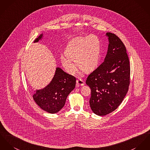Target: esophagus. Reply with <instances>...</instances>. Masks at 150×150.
<instances>
[{
  "label": "esophagus",
  "mask_w": 150,
  "mask_h": 150,
  "mask_svg": "<svg viewBox=\"0 0 150 150\" xmlns=\"http://www.w3.org/2000/svg\"><path fill=\"white\" fill-rule=\"evenodd\" d=\"M84 85V81H83L81 79H78L76 80V86H81Z\"/></svg>",
  "instance_id": "34e87169"
}]
</instances>
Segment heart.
Returning a JSON list of instances; mask_svg holds the SVG:
<instances>
[{
  "label": "heart",
  "instance_id": "obj_1",
  "mask_svg": "<svg viewBox=\"0 0 150 150\" xmlns=\"http://www.w3.org/2000/svg\"><path fill=\"white\" fill-rule=\"evenodd\" d=\"M101 43L99 38L94 35L78 37L72 39L66 48V54L60 55V61L65 69L74 74L78 67L84 72L95 69L99 62Z\"/></svg>",
  "mask_w": 150,
  "mask_h": 150
}]
</instances>
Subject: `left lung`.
I'll use <instances>...</instances> for the list:
<instances>
[{
  "mask_svg": "<svg viewBox=\"0 0 150 150\" xmlns=\"http://www.w3.org/2000/svg\"><path fill=\"white\" fill-rule=\"evenodd\" d=\"M106 35L109 45L104 61L86 81L91 91L90 107L99 116L106 115L119 107L127 94L130 79L126 47L115 34L107 33Z\"/></svg>",
  "mask_w": 150,
  "mask_h": 150,
  "instance_id": "1",
  "label": "left lung"
}]
</instances>
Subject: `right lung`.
Here are the masks:
<instances>
[{"label": "right lung", "instance_id": "1", "mask_svg": "<svg viewBox=\"0 0 150 150\" xmlns=\"http://www.w3.org/2000/svg\"><path fill=\"white\" fill-rule=\"evenodd\" d=\"M42 37L40 35L34 40ZM76 78L60 68H57L51 83L45 88L36 90L33 95L35 102L42 110L51 114L59 112L64 105L67 97L75 87Z\"/></svg>", "mask_w": 150, "mask_h": 150}]
</instances>
